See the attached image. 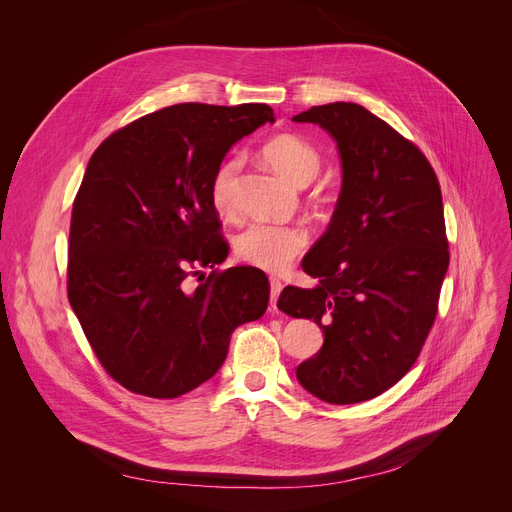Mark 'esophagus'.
Segmentation results:
<instances>
[{"label": "esophagus", "instance_id": "obj_1", "mask_svg": "<svg viewBox=\"0 0 512 512\" xmlns=\"http://www.w3.org/2000/svg\"><path fill=\"white\" fill-rule=\"evenodd\" d=\"M282 288L284 286H282V282L278 278L270 280V305H272V309H276V303H278V297H280Z\"/></svg>", "mask_w": 512, "mask_h": 512}]
</instances>
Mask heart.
<instances>
[{
	"label": "heart",
	"instance_id": "b5f03b06",
	"mask_svg": "<svg viewBox=\"0 0 512 512\" xmlns=\"http://www.w3.org/2000/svg\"><path fill=\"white\" fill-rule=\"evenodd\" d=\"M261 155L282 178L299 186L309 184L321 168L317 149L297 134H278L263 145ZM238 168L240 159L228 157L213 174L211 201L222 213L232 209V184ZM307 240V232L299 226L251 224L234 238V255L263 272L280 274L305 251Z\"/></svg>",
	"mask_w": 512,
	"mask_h": 512
}]
</instances>
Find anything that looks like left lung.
Listing matches in <instances>:
<instances>
[{
  "instance_id": "left-lung-1",
  "label": "left lung",
  "mask_w": 512,
  "mask_h": 512,
  "mask_svg": "<svg viewBox=\"0 0 512 512\" xmlns=\"http://www.w3.org/2000/svg\"><path fill=\"white\" fill-rule=\"evenodd\" d=\"M292 120L336 141L342 188L303 259L319 284L286 286L278 309L324 330L319 353L297 367L299 384L353 405L392 388L434 326L450 261L442 193L425 155L363 105H315Z\"/></svg>"
}]
</instances>
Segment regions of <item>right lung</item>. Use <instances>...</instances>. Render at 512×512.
Instances as JSON below:
<instances>
[{
  "label": "right lung",
  "mask_w": 512,
  "mask_h": 512,
  "mask_svg": "<svg viewBox=\"0 0 512 512\" xmlns=\"http://www.w3.org/2000/svg\"><path fill=\"white\" fill-rule=\"evenodd\" d=\"M265 122V103H178L116 130L89 159L72 207L68 301L126 390H195L226 361L232 332L265 313L270 282L257 267L201 274L228 257L213 174Z\"/></svg>",
  "instance_id": "right-lung-1"
}]
</instances>
